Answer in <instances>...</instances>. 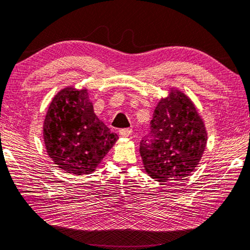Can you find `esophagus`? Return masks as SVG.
Wrapping results in <instances>:
<instances>
[{"instance_id": "1", "label": "esophagus", "mask_w": 250, "mask_h": 250, "mask_svg": "<svg viewBox=\"0 0 250 250\" xmlns=\"http://www.w3.org/2000/svg\"><path fill=\"white\" fill-rule=\"evenodd\" d=\"M133 134V130L130 128H123L120 130V135L122 137H129L132 136Z\"/></svg>"}]
</instances>
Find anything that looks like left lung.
<instances>
[{"mask_svg": "<svg viewBox=\"0 0 250 250\" xmlns=\"http://www.w3.org/2000/svg\"><path fill=\"white\" fill-rule=\"evenodd\" d=\"M159 100L150 122V140L141 142L146 173L161 183L183 181L203 157L207 129L193 101L177 87Z\"/></svg>", "mask_w": 250, "mask_h": 250, "instance_id": "obj_1", "label": "left lung"}]
</instances>
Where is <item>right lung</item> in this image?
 Instances as JSON below:
<instances>
[{"instance_id": "1", "label": "right lung", "mask_w": 250, "mask_h": 250, "mask_svg": "<svg viewBox=\"0 0 250 250\" xmlns=\"http://www.w3.org/2000/svg\"><path fill=\"white\" fill-rule=\"evenodd\" d=\"M46 153L65 173L91 174L118 140L94 113L87 88L67 86L53 97L43 123Z\"/></svg>"}]
</instances>
